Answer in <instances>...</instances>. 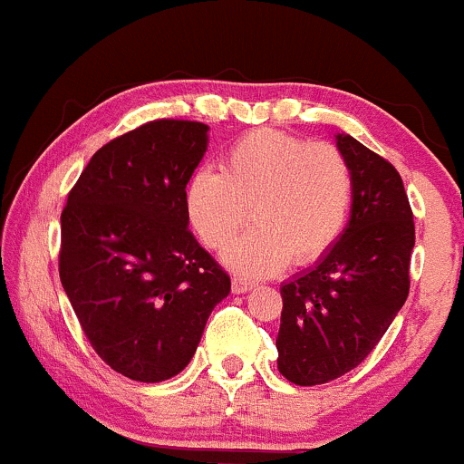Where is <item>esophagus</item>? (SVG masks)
<instances>
[{"label":"esophagus","instance_id":"34e87169","mask_svg":"<svg viewBox=\"0 0 464 464\" xmlns=\"http://www.w3.org/2000/svg\"><path fill=\"white\" fill-rule=\"evenodd\" d=\"M251 289H253L251 282L242 280V277H233V282H231V291H233V294H236V295L246 294V291H251Z\"/></svg>","mask_w":464,"mask_h":464}]
</instances>
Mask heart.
<instances>
[{
    "label": "heart",
    "instance_id": "obj_1",
    "mask_svg": "<svg viewBox=\"0 0 464 464\" xmlns=\"http://www.w3.org/2000/svg\"><path fill=\"white\" fill-rule=\"evenodd\" d=\"M353 199L351 167L334 144L256 130L228 149L224 170L199 167L184 188L195 236L219 251L253 208L256 227L224 253V265L266 277L291 260L309 265L343 236Z\"/></svg>",
    "mask_w": 464,
    "mask_h": 464
}]
</instances>
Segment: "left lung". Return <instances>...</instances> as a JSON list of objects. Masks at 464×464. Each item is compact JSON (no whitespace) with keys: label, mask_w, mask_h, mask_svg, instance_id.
Listing matches in <instances>:
<instances>
[{"label":"left lung","mask_w":464,"mask_h":464,"mask_svg":"<svg viewBox=\"0 0 464 464\" xmlns=\"http://www.w3.org/2000/svg\"><path fill=\"white\" fill-rule=\"evenodd\" d=\"M353 178L349 222L311 269L282 282L277 372L300 387L358 367L409 295L413 213L398 170L347 133H335Z\"/></svg>","instance_id":"1"}]
</instances>
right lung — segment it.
I'll list each match as a JSON object with an SVG mask.
<instances>
[{"instance_id":"add662e5","label":"right lung","mask_w":464,"mask_h":464,"mask_svg":"<svg viewBox=\"0 0 464 464\" xmlns=\"http://www.w3.org/2000/svg\"><path fill=\"white\" fill-rule=\"evenodd\" d=\"M208 126L158 120L102 146L62 213L60 280L102 360L138 382L191 362L231 277L188 231L184 188Z\"/></svg>"}]
</instances>
